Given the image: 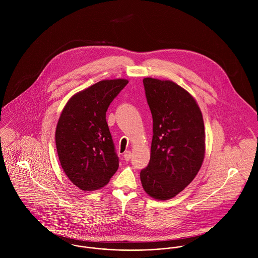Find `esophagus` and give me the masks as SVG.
Listing matches in <instances>:
<instances>
[{"instance_id": "esophagus-1", "label": "esophagus", "mask_w": 258, "mask_h": 258, "mask_svg": "<svg viewBox=\"0 0 258 258\" xmlns=\"http://www.w3.org/2000/svg\"><path fill=\"white\" fill-rule=\"evenodd\" d=\"M131 156H132V154H131L130 151H126V152L124 153V155H123L125 161H129V160L131 159Z\"/></svg>"}]
</instances>
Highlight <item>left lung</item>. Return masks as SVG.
<instances>
[{
    "label": "left lung",
    "instance_id": "8db88e82",
    "mask_svg": "<svg viewBox=\"0 0 258 258\" xmlns=\"http://www.w3.org/2000/svg\"><path fill=\"white\" fill-rule=\"evenodd\" d=\"M153 117L148 167L140 173L144 190L158 201L176 197L199 173L206 153L203 114L196 99L172 80L143 79Z\"/></svg>",
    "mask_w": 258,
    "mask_h": 258
}]
</instances>
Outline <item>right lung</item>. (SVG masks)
<instances>
[{
    "mask_svg": "<svg viewBox=\"0 0 258 258\" xmlns=\"http://www.w3.org/2000/svg\"><path fill=\"white\" fill-rule=\"evenodd\" d=\"M127 83L122 78L101 80L75 93L61 111L56 151L63 172L81 190L101 188L119 167L106 111Z\"/></svg>",
    "mask_w": 258,
    "mask_h": 258,
    "instance_id": "right-lung-1",
    "label": "right lung"
}]
</instances>
